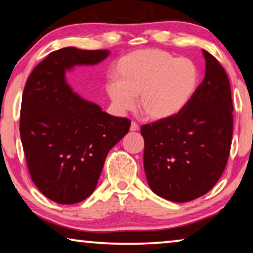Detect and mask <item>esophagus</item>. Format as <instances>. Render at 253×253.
Segmentation results:
<instances>
[{
    "label": "esophagus",
    "mask_w": 253,
    "mask_h": 253,
    "mask_svg": "<svg viewBox=\"0 0 253 253\" xmlns=\"http://www.w3.org/2000/svg\"><path fill=\"white\" fill-rule=\"evenodd\" d=\"M139 130V126L135 122H132L130 126V131H138Z\"/></svg>",
    "instance_id": "34e87169"
}]
</instances>
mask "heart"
Listing matches in <instances>:
<instances>
[{
    "instance_id": "obj_1",
    "label": "heart",
    "mask_w": 253,
    "mask_h": 253,
    "mask_svg": "<svg viewBox=\"0 0 253 253\" xmlns=\"http://www.w3.org/2000/svg\"><path fill=\"white\" fill-rule=\"evenodd\" d=\"M107 95L116 110L130 111L139 97L141 113L163 121L183 111L196 94L199 69L191 59L174 57L159 48L138 49L122 56L113 70Z\"/></svg>"
}]
</instances>
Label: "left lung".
<instances>
[{
  "label": "left lung",
  "mask_w": 253,
  "mask_h": 253,
  "mask_svg": "<svg viewBox=\"0 0 253 253\" xmlns=\"http://www.w3.org/2000/svg\"><path fill=\"white\" fill-rule=\"evenodd\" d=\"M206 73L183 111L141 126L143 167L150 189L174 203L207 193L226 166L233 134L230 80L224 68L203 49Z\"/></svg>",
  "instance_id": "left-lung-1"
}]
</instances>
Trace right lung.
Masks as SVG:
<instances>
[{
    "mask_svg": "<svg viewBox=\"0 0 253 253\" xmlns=\"http://www.w3.org/2000/svg\"><path fill=\"white\" fill-rule=\"evenodd\" d=\"M108 55L107 49L61 48L27 80L20 112L23 151L35 185L57 204L90 196L108 151L129 132V119L105 113L65 81V71L75 65H94Z\"/></svg>",
    "mask_w": 253,
    "mask_h": 253,
    "instance_id": "1",
    "label": "right lung"
}]
</instances>
